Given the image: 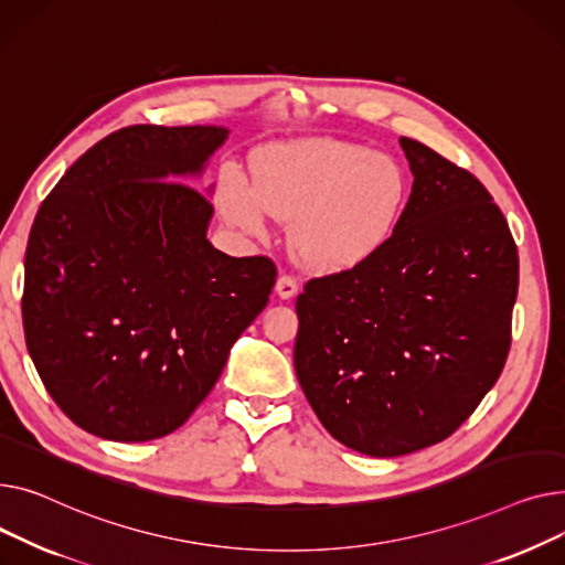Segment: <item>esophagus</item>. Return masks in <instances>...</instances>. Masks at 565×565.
<instances>
[{
  "mask_svg": "<svg viewBox=\"0 0 565 565\" xmlns=\"http://www.w3.org/2000/svg\"><path fill=\"white\" fill-rule=\"evenodd\" d=\"M296 291H298L296 278L289 276V274H282V276L278 278V282H276V294H278L280 298H294Z\"/></svg>",
  "mask_w": 565,
  "mask_h": 565,
  "instance_id": "34e87169",
  "label": "esophagus"
}]
</instances>
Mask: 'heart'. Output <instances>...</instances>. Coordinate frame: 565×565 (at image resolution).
<instances>
[{"mask_svg":"<svg viewBox=\"0 0 565 565\" xmlns=\"http://www.w3.org/2000/svg\"><path fill=\"white\" fill-rule=\"evenodd\" d=\"M408 193V173L390 154L340 139H296L257 152L255 184L230 173L218 205L248 232H264L271 216L291 221V246L306 267L344 271L390 242Z\"/></svg>","mask_w":565,"mask_h":565,"instance_id":"heart-1","label":"heart"}]
</instances>
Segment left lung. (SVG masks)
I'll return each instance as SVG.
<instances>
[{"mask_svg":"<svg viewBox=\"0 0 565 565\" xmlns=\"http://www.w3.org/2000/svg\"><path fill=\"white\" fill-rule=\"evenodd\" d=\"M413 191L390 242L296 298L294 367L342 445L376 458L449 438L500 379L511 347L518 248L466 169L399 139Z\"/></svg>","mask_w":565,"mask_h":565,"instance_id":"1","label":"left lung"}]
</instances>
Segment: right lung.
<instances>
[{
  "mask_svg": "<svg viewBox=\"0 0 565 565\" xmlns=\"http://www.w3.org/2000/svg\"><path fill=\"white\" fill-rule=\"evenodd\" d=\"M227 135L122 127L65 171L31 225L26 349L56 406L97 438L173 434L269 303L276 264L216 250L210 198L175 182L201 175Z\"/></svg>",
  "mask_w": 565,
  "mask_h": 565,
  "instance_id": "obj_1",
  "label": "right lung"
}]
</instances>
